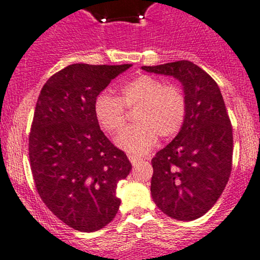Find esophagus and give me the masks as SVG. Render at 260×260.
I'll list each match as a JSON object with an SVG mask.
<instances>
[{
  "label": "esophagus",
  "instance_id": "34e87169",
  "mask_svg": "<svg viewBox=\"0 0 260 260\" xmlns=\"http://www.w3.org/2000/svg\"><path fill=\"white\" fill-rule=\"evenodd\" d=\"M129 160H131V163H132V166H137V165H139V163L142 162V159L141 158H138V157H136V155H129Z\"/></svg>",
  "mask_w": 260,
  "mask_h": 260
}]
</instances>
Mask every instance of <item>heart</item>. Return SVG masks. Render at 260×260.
Segmentation results:
<instances>
[{
    "label": "heart",
    "mask_w": 260,
    "mask_h": 260,
    "mask_svg": "<svg viewBox=\"0 0 260 260\" xmlns=\"http://www.w3.org/2000/svg\"><path fill=\"white\" fill-rule=\"evenodd\" d=\"M137 108V124L117 138V146L132 155H143L157 143L158 136L172 138L182 129L187 100L182 89L159 78L141 75L123 84L119 95L101 93L95 97V121L108 135H118L125 124V109Z\"/></svg>",
    "instance_id": "heart-1"
}]
</instances>
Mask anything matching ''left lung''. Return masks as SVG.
Masks as SVG:
<instances>
[{"instance_id": "1", "label": "left lung", "mask_w": 260, "mask_h": 260, "mask_svg": "<svg viewBox=\"0 0 260 260\" xmlns=\"http://www.w3.org/2000/svg\"><path fill=\"white\" fill-rule=\"evenodd\" d=\"M142 70L172 76L183 86L187 114L176 138L153 157L151 194L168 217L194 220L212 208L232 172L233 128L215 81L189 61Z\"/></svg>"}]
</instances>
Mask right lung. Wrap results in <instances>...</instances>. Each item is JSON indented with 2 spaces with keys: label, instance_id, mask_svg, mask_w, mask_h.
<instances>
[{
  "label": "right lung",
  "instance_id": "right-lung-1",
  "mask_svg": "<svg viewBox=\"0 0 260 260\" xmlns=\"http://www.w3.org/2000/svg\"><path fill=\"white\" fill-rule=\"evenodd\" d=\"M132 64H70L38 95L28 139L36 189L62 222L95 232L113 220L121 201L117 183L132 165L95 121V97Z\"/></svg>",
  "mask_w": 260,
  "mask_h": 260
}]
</instances>
